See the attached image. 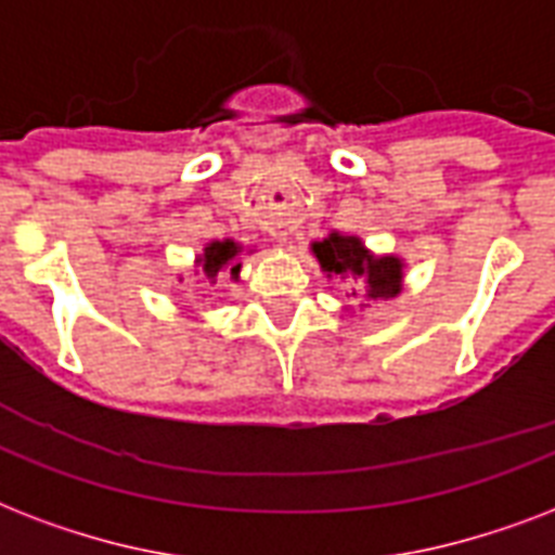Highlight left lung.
I'll return each mask as SVG.
<instances>
[{
	"label": "left lung",
	"mask_w": 555,
	"mask_h": 555,
	"mask_svg": "<svg viewBox=\"0 0 555 555\" xmlns=\"http://www.w3.org/2000/svg\"><path fill=\"white\" fill-rule=\"evenodd\" d=\"M311 250L328 276L365 287L369 299H391L400 294L403 261L395 256H371L357 235L331 233L328 238L313 242Z\"/></svg>",
	"instance_id": "1"
}]
</instances>
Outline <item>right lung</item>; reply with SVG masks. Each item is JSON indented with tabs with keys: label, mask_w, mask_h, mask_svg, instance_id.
Here are the masks:
<instances>
[{
	"label": "right lung",
	"mask_w": 555,
	"mask_h": 555,
	"mask_svg": "<svg viewBox=\"0 0 555 555\" xmlns=\"http://www.w3.org/2000/svg\"><path fill=\"white\" fill-rule=\"evenodd\" d=\"M242 253V247L230 238L224 242H209L204 247V256H198V268L204 273V279L216 282L221 270H230V276L238 279V270H242V261H235V256Z\"/></svg>",
	"instance_id": "1"
}]
</instances>
